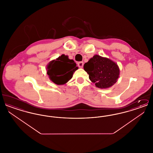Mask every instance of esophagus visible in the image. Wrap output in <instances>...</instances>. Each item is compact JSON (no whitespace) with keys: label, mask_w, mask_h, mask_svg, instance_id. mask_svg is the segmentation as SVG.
<instances>
[{"label":"esophagus","mask_w":153,"mask_h":153,"mask_svg":"<svg viewBox=\"0 0 153 153\" xmlns=\"http://www.w3.org/2000/svg\"><path fill=\"white\" fill-rule=\"evenodd\" d=\"M83 65H84V62H79L78 63V66H79V68H82Z\"/></svg>","instance_id":"esophagus-1"}]
</instances>
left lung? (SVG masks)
Returning a JSON list of instances; mask_svg holds the SVG:
<instances>
[{
    "label": "left lung",
    "mask_w": 153,
    "mask_h": 153,
    "mask_svg": "<svg viewBox=\"0 0 153 153\" xmlns=\"http://www.w3.org/2000/svg\"><path fill=\"white\" fill-rule=\"evenodd\" d=\"M84 69L96 87L101 89L112 87L117 82L120 73L115 62L99 55L91 58L84 64Z\"/></svg>",
    "instance_id": "1"
}]
</instances>
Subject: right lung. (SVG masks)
Returning <instances> with one entry per match:
<instances>
[{
    "instance_id": "right-lung-1",
    "label": "right lung",
    "mask_w": 153,
    "mask_h": 153,
    "mask_svg": "<svg viewBox=\"0 0 153 153\" xmlns=\"http://www.w3.org/2000/svg\"><path fill=\"white\" fill-rule=\"evenodd\" d=\"M46 69L51 80L57 85H62L72 79L73 72L78 69V67L73 59L62 54L51 61Z\"/></svg>"
}]
</instances>
